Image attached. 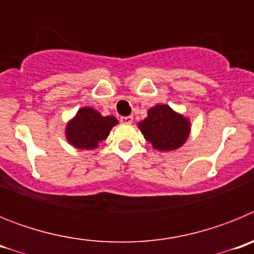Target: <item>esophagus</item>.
<instances>
[{"mask_svg": "<svg viewBox=\"0 0 254 254\" xmlns=\"http://www.w3.org/2000/svg\"><path fill=\"white\" fill-rule=\"evenodd\" d=\"M121 122L125 123V125H131L132 121H133V117L127 116V117H121Z\"/></svg>", "mask_w": 254, "mask_h": 254, "instance_id": "esophagus-1", "label": "esophagus"}]
</instances>
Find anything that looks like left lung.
<instances>
[{
    "label": "left lung",
    "instance_id": "8db88e82",
    "mask_svg": "<svg viewBox=\"0 0 254 254\" xmlns=\"http://www.w3.org/2000/svg\"><path fill=\"white\" fill-rule=\"evenodd\" d=\"M138 128L146 141L159 151H173L187 141L190 132V121L165 104L149 109L147 117L138 122Z\"/></svg>",
    "mask_w": 254,
    "mask_h": 254
}]
</instances>
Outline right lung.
I'll use <instances>...</instances> for the list:
<instances>
[{
	"instance_id": "obj_1",
	"label": "right lung",
	"mask_w": 254,
	"mask_h": 254,
	"mask_svg": "<svg viewBox=\"0 0 254 254\" xmlns=\"http://www.w3.org/2000/svg\"><path fill=\"white\" fill-rule=\"evenodd\" d=\"M116 125H118L116 117H103L93 108L84 107L67 123L66 138L76 149L93 150L108 137Z\"/></svg>"
}]
</instances>
